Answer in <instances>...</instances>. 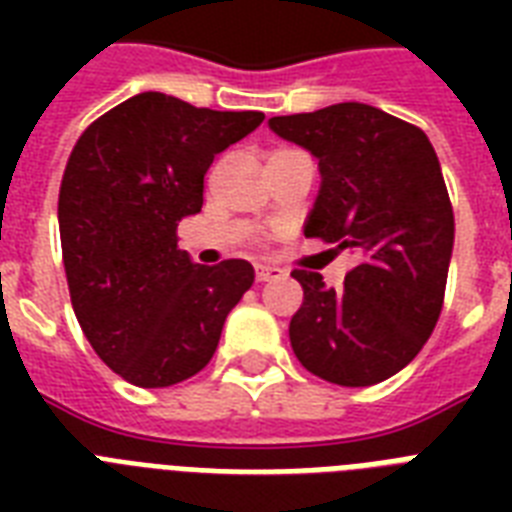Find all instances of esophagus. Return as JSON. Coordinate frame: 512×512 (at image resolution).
I'll return each mask as SVG.
<instances>
[{
	"instance_id": "esophagus-1",
	"label": "esophagus",
	"mask_w": 512,
	"mask_h": 512,
	"mask_svg": "<svg viewBox=\"0 0 512 512\" xmlns=\"http://www.w3.org/2000/svg\"><path fill=\"white\" fill-rule=\"evenodd\" d=\"M255 276L257 281H273V279H279L281 271L279 268H273V265H257Z\"/></svg>"
}]
</instances>
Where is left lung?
Returning <instances> with one entry per match:
<instances>
[{
	"instance_id": "obj_1",
	"label": "left lung",
	"mask_w": 512,
	"mask_h": 512,
	"mask_svg": "<svg viewBox=\"0 0 512 512\" xmlns=\"http://www.w3.org/2000/svg\"><path fill=\"white\" fill-rule=\"evenodd\" d=\"M319 159L321 188L305 236L358 255L340 289L292 271L303 305L289 321L297 361L342 388L401 372L444 305L454 212L428 135L366 103L268 119Z\"/></svg>"
}]
</instances>
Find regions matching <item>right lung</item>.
<instances>
[{
	"mask_svg": "<svg viewBox=\"0 0 512 512\" xmlns=\"http://www.w3.org/2000/svg\"><path fill=\"white\" fill-rule=\"evenodd\" d=\"M263 119L140 92L92 122L68 156L58 223L71 305L95 353L138 388L201 372L255 281L247 260L193 263L177 249V223L201 212L215 156Z\"/></svg>",
	"mask_w": 512,
	"mask_h": 512,
	"instance_id": "obj_1",
	"label": "right lung"
}]
</instances>
